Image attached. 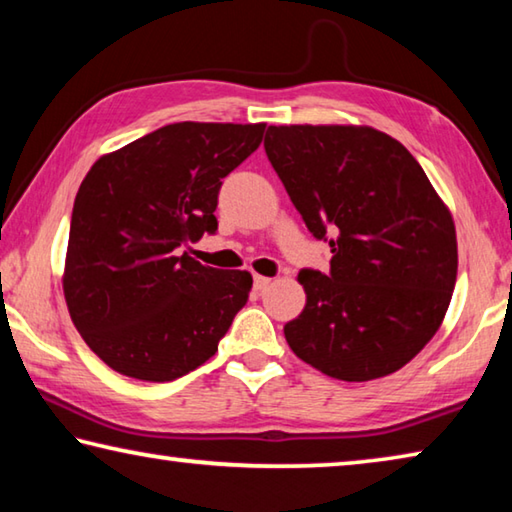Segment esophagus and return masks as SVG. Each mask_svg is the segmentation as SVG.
Wrapping results in <instances>:
<instances>
[{
	"mask_svg": "<svg viewBox=\"0 0 512 512\" xmlns=\"http://www.w3.org/2000/svg\"><path fill=\"white\" fill-rule=\"evenodd\" d=\"M271 282H273L271 277H264V275H255V277H253L255 291H264V289H268V284H271Z\"/></svg>",
	"mask_w": 512,
	"mask_h": 512,
	"instance_id": "esophagus-1",
	"label": "esophagus"
}]
</instances>
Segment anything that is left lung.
I'll return each mask as SVG.
<instances>
[{"label":"left lung","mask_w":512,"mask_h":512,"mask_svg":"<svg viewBox=\"0 0 512 512\" xmlns=\"http://www.w3.org/2000/svg\"><path fill=\"white\" fill-rule=\"evenodd\" d=\"M264 149L329 273L300 271L289 348L343 381L406 366L438 332L456 284L452 214L418 160L368 126H268Z\"/></svg>","instance_id":"1"}]
</instances>
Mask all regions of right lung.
<instances>
[{"instance_id": "1", "label": "right lung", "mask_w": 512, "mask_h": 512, "mask_svg": "<svg viewBox=\"0 0 512 512\" xmlns=\"http://www.w3.org/2000/svg\"><path fill=\"white\" fill-rule=\"evenodd\" d=\"M264 124L162 126L92 164L76 194L63 289L83 341L119 375L173 381L214 357L253 277L189 257L216 232L221 180Z\"/></svg>"}]
</instances>
